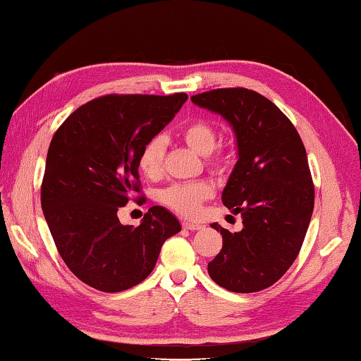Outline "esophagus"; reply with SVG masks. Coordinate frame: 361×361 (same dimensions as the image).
Masks as SVG:
<instances>
[{"instance_id":"34e87169","label":"esophagus","mask_w":361,"mask_h":361,"mask_svg":"<svg viewBox=\"0 0 361 361\" xmlns=\"http://www.w3.org/2000/svg\"><path fill=\"white\" fill-rule=\"evenodd\" d=\"M183 228H186V231H200V228H203L202 224H194V222H183Z\"/></svg>"}]
</instances>
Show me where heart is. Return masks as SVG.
<instances>
[{
    "instance_id": "b5f03b06",
    "label": "heart",
    "mask_w": 361,
    "mask_h": 361,
    "mask_svg": "<svg viewBox=\"0 0 361 361\" xmlns=\"http://www.w3.org/2000/svg\"><path fill=\"white\" fill-rule=\"evenodd\" d=\"M181 139L199 154H207V166L216 173L224 172L227 167L228 156L227 153L213 152L216 143H218V133L216 128L209 121L195 120L186 124L181 129ZM166 142L162 135H154L145 145L142 147L139 154V167L143 173L149 178H156L162 172V158ZM213 197V188L207 181H194V183H178L164 189L161 194V200L166 207L173 209L185 218H197L202 212L203 203Z\"/></svg>"
}]
</instances>
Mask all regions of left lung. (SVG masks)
Returning a JSON list of instances; mask_svg holds the SVG:
<instances>
[{"label": "left lung", "mask_w": 361, "mask_h": 361, "mask_svg": "<svg viewBox=\"0 0 361 361\" xmlns=\"http://www.w3.org/2000/svg\"><path fill=\"white\" fill-rule=\"evenodd\" d=\"M191 101L224 116L238 143L222 203L241 214L243 228L232 233L212 224L222 249L208 274L231 292L264 290L289 270L310 227L314 183L305 145L289 118L257 91L218 88Z\"/></svg>", "instance_id": "8db88e82"}]
</instances>
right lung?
<instances>
[{"instance_id":"right-lung-1","label":"right lung","mask_w":361,"mask_h":361,"mask_svg":"<svg viewBox=\"0 0 361 361\" xmlns=\"http://www.w3.org/2000/svg\"><path fill=\"white\" fill-rule=\"evenodd\" d=\"M186 93L106 94L72 112L50 142L41 205L69 270L93 289L121 292L153 271L164 241L181 231L162 207L140 226H123L118 209L143 202L139 154L186 102Z\"/></svg>"}]
</instances>
